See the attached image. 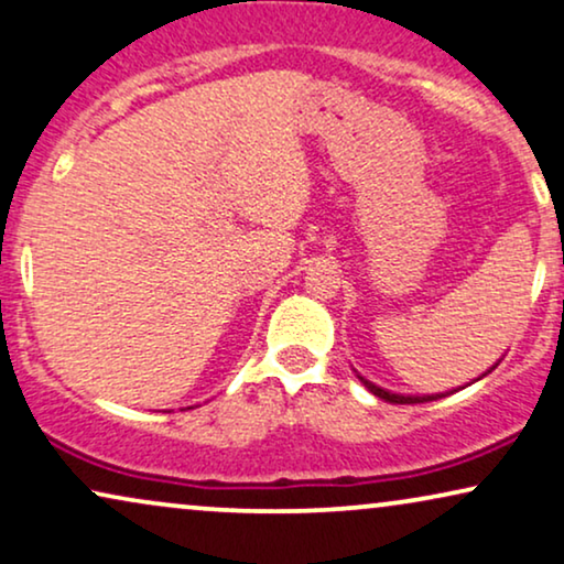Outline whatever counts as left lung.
Masks as SVG:
<instances>
[{
	"instance_id": "8db88e82",
	"label": "left lung",
	"mask_w": 564,
	"mask_h": 564,
	"mask_svg": "<svg viewBox=\"0 0 564 564\" xmlns=\"http://www.w3.org/2000/svg\"><path fill=\"white\" fill-rule=\"evenodd\" d=\"M497 368V362L492 365V368H489L487 372H492ZM357 372V370H355ZM485 372V376H487ZM357 378H360V383L365 386V389H368L372 397H378V399H383V401H389V404H420V401H435V399H443V397H448V393H453V391H445V393H427V397H404V393H393V391H386V389H380V386H376L372 383V380H368V378H362L360 372H357ZM477 380H481V376L477 378Z\"/></svg>"
}]
</instances>
